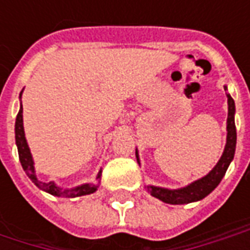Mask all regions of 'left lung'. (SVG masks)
<instances>
[{"label":"left lung","instance_id":"left-lung-1","mask_svg":"<svg viewBox=\"0 0 250 250\" xmlns=\"http://www.w3.org/2000/svg\"><path fill=\"white\" fill-rule=\"evenodd\" d=\"M226 89V87H224ZM228 138H226V146L224 150L222 157L215 165V167L210 171L206 177L195 181L191 185H188L184 188H178V190H168V188H155V186H147V191L151 194L152 197L161 199L162 202L171 205H184L190 204L194 201H199V199L205 198L208 194H210L214 190L221 179L224 178L226 170L230 165L231 159L234 157V151H236V125H234V100L230 95H228ZM136 159L139 162L138 158V152H136Z\"/></svg>","mask_w":250,"mask_h":250}]
</instances>
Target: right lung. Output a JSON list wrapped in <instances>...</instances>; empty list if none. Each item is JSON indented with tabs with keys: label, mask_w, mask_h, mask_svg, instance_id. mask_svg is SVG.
Masks as SVG:
<instances>
[{
	"label": "right lung",
	"mask_w": 250,
	"mask_h": 250,
	"mask_svg": "<svg viewBox=\"0 0 250 250\" xmlns=\"http://www.w3.org/2000/svg\"><path fill=\"white\" fill-rule=\"evenodd\" d=\"M21 93H20V96H21ZM16 145H17V148H19L20 162H21V166L24 168V171L26 173V175L32 179V182H33L36 186H39V188H42V190H45L46 193H51L53 194V195H57V197L75 198V197H82V195H87V194L95 193V191L98 190V185L92 184L83 185V186L72 188V190H62V188H57L53 182L44 184V182H40L39 179L36 178L35 167H33V159H32V155H30L29 147H28V143H26V139H25L24 134V125H22V105H21L19 114H17V118H16ZM100 175H102V171L98 174V179H100Z\"/></svg>",
	"instance_id": "right-lung-1"
}]
</instances>
